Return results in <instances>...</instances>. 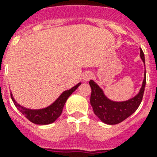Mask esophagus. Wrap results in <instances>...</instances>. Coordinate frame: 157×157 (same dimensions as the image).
Returning <instances> with one entry per match:
<instances>
[{
	"instance_id": "esophagus-1",
	"label": "esophagus",
	"mask_w": 157,
	"mask_h": 157,
	"mask_svg": "<svg viewBox=\"0 0 157 157\" xmlns=\"http://www.w3.org/2000/svg\"><path fill=\"white\" fill-rule=\"evenodd\" d=\"M92 74L91 72H86L84 75H83V80L85 81V82H88L90 79L92 78Z\"/></svg>"
}]
</instances>
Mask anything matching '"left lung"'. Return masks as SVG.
<instances>
[{
	"label": "left lung",
	"mask_w": 157,
	"mask_h": 157,
	"mask_svg": "<svg viewBox=\"0 0 157 157\" xmlns=\"http://www.w3.org/2000/svg\"><path fill=\"white\" fill-rule=\"evenodd\" d=\"M140 58L145 64V55L140 49ZM146 74L145 71V77L140 92L133 98L124 102H113L109 99L102 92V90L98 84L92 80L89 82L92 88L90 102L93 109V112L98 118L107 124H117L128 118L132 113L136 111L143 98L145 92Z\"/></svg>",
	"instance_id": "1"
}]
</instances>
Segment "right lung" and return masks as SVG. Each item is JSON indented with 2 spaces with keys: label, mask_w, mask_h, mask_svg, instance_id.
I'll list each match as a JSON object with an SVG mask.
<instances>
[{
  "label": "right lung",
  "mask_w": 157,
  "mask_h": 157,
  "mask_svg": "<svg viewBox=\"0 0 157 157\" xmlns=\"http://www.w3.org/2000/svg\"><path fill=\"white\" fill-rule=\"evenodd\" d=\"M81 84L82 83H78L77 85L73 86L71 89L65 91L54 103H52L50 106L43 109H26L22 106L19 105L18 103L16 102L12 97V93H11V98L17 109L29 119V121L36 124H49L54 123L60 116L66 100Z\"/></svg>",
  "instance_id": "1"
}]
</instances>
